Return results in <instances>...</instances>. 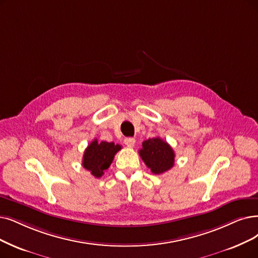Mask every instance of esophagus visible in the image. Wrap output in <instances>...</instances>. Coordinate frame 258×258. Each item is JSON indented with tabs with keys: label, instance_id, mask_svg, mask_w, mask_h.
<instances>
[{
	"label": "esophagus",
	"instance_id": "34e87169",
	"mask_svg": "<svg viewBox=\"0 0 258 258\" xmlns=\"http://www.w3.org/2000/svg\"><path fill=\"white\" fill-rule=\"evenodd\" d=\"M123 142H125V144L128 147H133V146H135V144H136V140L133 138H127V139H125V141H123Z\"/></svg>",
	"mask_w": 258,
	"mask_h": 258
}]
</instances>
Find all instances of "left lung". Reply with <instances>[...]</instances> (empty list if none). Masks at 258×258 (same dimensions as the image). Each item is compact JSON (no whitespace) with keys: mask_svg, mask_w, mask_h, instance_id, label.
<instances>
[{"mask_svg":"<svg viewBox=\"0 0 258 258\" xmlns=\"http://www.w3.org/2000/svg\"><path fill=\"white\" fill-rule=\"evenodd\" d=\"M139 153L146 166L154 174H161L169 170L173 166L176 157L169 144L160 138L144 141Z\"/></svg>","mask_w":258,"mask_h":258,"instance_id":"obj_1","label":"left lung"}]
</instances>
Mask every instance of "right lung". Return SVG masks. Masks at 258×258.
Returning a JSON list of instances; mask_svg holds the SVG:
<instances>
[{"label":"right lung","mask_w":258,"mask_h":258,"mask_svg":"<svg viewBox=\"0 0 258 258\" xmlns=\"http://www.w3.org/2000/svg\"><path fill=\"white\" fill-rule=\"evenodd\" d=\"M121 146L113 142L108 143L105 141H98L95 139L87 147L82 158V166L89 170L95 178H100L104 171L110 167L117 151Z\"/></svg>","instance_id":"right-lung-1"}]
</instances>
